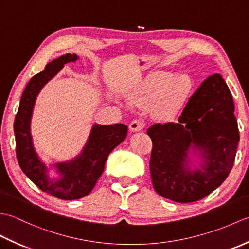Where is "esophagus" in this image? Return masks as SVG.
<instances>
[{"label": "esophagus", "instance_id": "esophagus-1", "mask_svg": "<svg viewBox=\"0 0 249 249\" xmlns=\"http://www.w3.org/2000/svg\"><path fill=\"white\" fill-rule=\"evenodd\" d=\"M145 127V122L143 120H134L129 124V129L131 131H140Z\"/></svg>", "mask_w": 249, "mask_h": 249}]
</instances>
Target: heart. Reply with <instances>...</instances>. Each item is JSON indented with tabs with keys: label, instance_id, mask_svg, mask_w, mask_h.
<instances>
[{
	"label": "heart",
	"instance_id": "obj_1",
	"mask_svg": "<svg viewBox=\"0 0 249 249\" xmlns=\"http://www.w3.org/2000/svg\"><path fill=\"white\" fill-rule=\"evenodd\" d=\"M194 82L186 73H157L151 77L138 91L143 104L157 102V111L162 116H171L182 107L192 92Z\"/></svg>",
	"mask_w": 249,
	"mask_h": 249
}]
</instances>
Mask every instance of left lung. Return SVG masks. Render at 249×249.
Listing matches in <instances>:
<instances>
[{"label":"left lung","instance_id":"1","mask_svg":"<svg viewBox=\"0 0 249 249\" xmlns=\"http://www.w3.org/2000/svg\"><path fill=\"white\" fill-rule=\"evenodd\" d=\"M230 89L219 73L200 84L178 123H157L152 139L150 171L158 195L178 203L201 200L220 186L234 163L240 134ZM190 147L203 153L202 169L188 168Z\"/></svg>","mask_w":249,"mask_h":249}]
</instances>
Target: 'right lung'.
<instances>
[{
	"mask_svg": "<svg viewBox=\"0 0 249 249\" xmlns=\"http://www.w3.org/2000/svg\"><path fill=\"white\" fill-rule=\"evenodd\" d=\"M77 59L76 54L62 55L47 64L43 71L32 77L21 96L14 123L16 155L21 170L44 193L63 200L80 199L92 192L104 171L108 155L127 135V126L124 124H95L81 154L70 162L56 163L61 178L56 181L49 178L48 169L40 161L32 143V111L40 89L62 70L64 64Z\"/></svg>",
	"mask_w": 249,
	"mask_h": 249,
	"instance_id": "1",
	"label": "right lung"
}]
</instances>
